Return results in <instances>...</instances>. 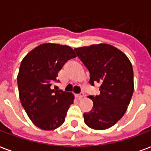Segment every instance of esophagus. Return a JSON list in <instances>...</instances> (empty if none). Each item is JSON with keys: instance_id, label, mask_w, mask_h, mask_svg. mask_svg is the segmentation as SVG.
<instances>
[{"instance_id": "34e87169", "label": "esophagus", "mask_w": 151, "mask_h": 151, "mask_svg": "<svg viewBox=\"0 0 151 151\" xmlns=\"http://www.w3.org/2000/svg\"><path fill=\"white\" fill-rule=\"evenodd\" d=\"M75 96L78 99H82L84 97V94H83V93H80V94H77Z\"/></svg>"}]
</instances>
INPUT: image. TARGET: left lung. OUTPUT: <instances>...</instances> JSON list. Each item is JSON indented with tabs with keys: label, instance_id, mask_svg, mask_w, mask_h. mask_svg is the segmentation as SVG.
Here are the masks:
<instances>
[{
	"label": "left lung",
	"instance_id": "1",
	"mask_svg": "<svg viewBox=\"0 0 151 151\" xmlns=\"http://www.w3.org/2000/svg\"><path fill=\"white\" fill-rule=\"evenodd\" d=\"M77 56L88 69L90 82L100 83V94L89 98L93 108L84 113V122L95 130L113 126L122 118L134 90L133 70L127 56L116 47L98 43L74 48Z\"/></svg>",
	"mask_w": 151,
	"mask_h": 151
}]
</instances>
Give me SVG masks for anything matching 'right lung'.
I'll list each match as a JSON object with an SVG mask.
<instances>
[{
  "label": "right lung",
  "mask_w": 151,
  "mask_h": 151,
  "mask_svg": "<svg viewBox=\"0 0 151 151\" xmlns=\"http://www.w3.org/2000/svg\"><path fill=\"white\" fill-rule=\"evenodd\" d=\"M76 56L68 45L45 43L22 60L17 77L20 101L32 123L41 129L54 130L65 122L74 95L51 86L63 65Z\"/></svg>",
  "instance_id": "obj_1"
}]
</instances>
